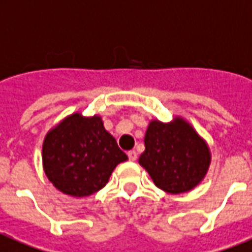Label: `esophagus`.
Returning a JSON list of instances; mask_svg holds the SVG:
<instances>
[{
	"mask_svg": "<svg viewBox=\"0 0 252 252\" xmlns=\"http://www.w3.org/2000/svg\"><path fill=\"white\" fill-rule=\"evenodd\" d=\"M127 157L130 161H135L137 159V152L135 150H130V152H127Z\"/></svg>",
	"mask_w": 252,
	"mask_h": 252,
	"instance_id": "obj_1",
	"label": "esophagus"
}]
</instances>
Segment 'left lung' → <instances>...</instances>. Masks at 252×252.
Returning <instances> with one entry per match:
<instances>
[{
	"mask_svg": "<svg viewBox=\"0 0 252 252\" xmlns=\"http://www.w3.org/2000/svg\"><path fill=\"white\" fill-rule=\"evenodd\" d=\"M209 161L208 146L185 121L150 122L139 164L156 187L173 194L188 192L204 179Z\"/></svg>",
	"mask_w": 252,
	"mask_h": 252,
	"instance_id": "left-lung-1",
	"label": "left lung"
}]
</instances>
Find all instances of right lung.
<instances>
[{"label": "right lung", "mask_w": 252, "mask_h": 252, "mask_svg": "<svg viewBox=\"0 0 252 252\" xmlns=\"http://www.w3.org/2000/svg\"><path fill=\"white\" fill-rule=\"evenodd\" d=\"M127 159L98 115L72 114L44 139L43 165L48 180L63 193L83 197L107 184L114 168Z\"/></svg>", "instance_id": "add662e5"}]
</instances>
